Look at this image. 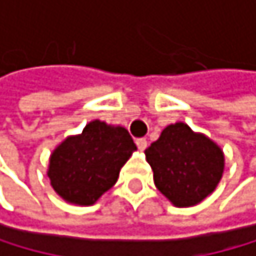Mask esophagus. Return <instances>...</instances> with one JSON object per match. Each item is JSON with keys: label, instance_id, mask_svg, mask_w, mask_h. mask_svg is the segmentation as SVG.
<instances>
[{"label": "esophagus", "instance_id": "esophagus-1", "mask_svg": "<svg viewBox=\"0 0 256 256\" xmlns=\"http://www.w3.org/2000/svg\"><path fill=\"white\" fill-rule=\"evenodd\" d=\"M136 145H138L139 150H145V148H147L148 142H147V139H136Z\"/></svg>", "mask_w": 256, "mask_h": 256}]
</instances>
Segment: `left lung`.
<instances>
[{"label": "left lung", "mask_w": 256, "mask_h": 256, "mask_svg": "<svg viewBox=\"0 0 256 256\" xmlns=\"http://www.w3.org/2000/svg\"><path fill=\"white\" fill-rule=\"evenodd\" d=\"M154 184L175 206H192L208 197L224 172V153L186 124L169 125L145 150Z\"/></svg>", "instance_id": "1"}]
</instances>
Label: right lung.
<instances>
[{"label": "right lung", "mask_w": 256, "mask_h": 256, "mask_svg": "<svg viewBox=\"0 0 256 256\" xmlns=\"http://www.w3.org/2000/svg\"><path fill=\"white\" fill-rule=\"evenodd\" d=\"M132 150L136 144L125 128L90 122L81 134L66 139L51 154V186L70 203L92 205L116 184Z\"/></svg>", "instance_id": "right-lung-1"}]
</instances>
